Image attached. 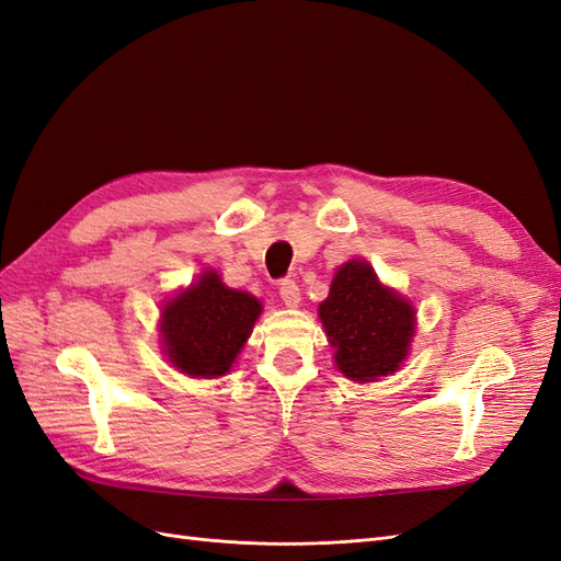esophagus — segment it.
Returning <instances> with one entry per match:
<instances>
[{
  "mask_svg": "<svg viewBox=\"0 0 561 561\" xmlns=\"http://www.w3.org/2000/svg\"><path fill=\"white\" fill-rule=\"evenodd\" d=\"M279 296L284 300V306H289V308H296L300 304V289L294 279H284L279 284Z\"/></svg>",
  "mask_w": 561,
  "mask_h": 561,
  "instance_id": "34e87169",
  "label": "esophagus"
}]
</instances>
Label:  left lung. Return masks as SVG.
<instances>
[{
	"mask_svg": "<svg viewBox=\"0 0 561 561\" xmlns=\"http://www.w3.org/2000/svg\"><path fill=\"white\" fill-rule=\"evenodd\" d=\"M339 369L353 381L393 375L405 360L414 334V310L405 298L379 284L363 261L339 267L332 289L320 306Z\"/></svg>",
	"mask_w": 561,
	"mask_h": 561,
	"instance_id": "8db88e82",
	"label": "left lung"
}]
</instances>
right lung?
Segmentation results:
<instances>
[{
  "mask_svg": "<svg viewBox=\"0 0 561 561\" xmlns=\"http://www.w3.org/2000/svg\"><path fill=\"white\" fill-rule=\"evenodd\" d=\"M261 310V300L227 289L215 272H206L163 308L161 332L168 360L196 379L227 375Z\"/></svg>",
  "mask_w": 561,
  "mask_h": 561,
  "instance_id": "right-lung-1",
  "label": "right lung"
}]
</instances>
